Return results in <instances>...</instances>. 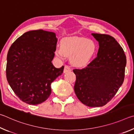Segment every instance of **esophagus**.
Returning a JSON list of instances; mask_svg holds the SVG:
<instances>
[{"instance_id":"obj_1","label":"esophagus","mask_w":134,"mask_h":134,"mask_svg":"<svg viewBox=\"0 0 134 134\" xmlns=\"http://www.w3.org/2000/svg\"><path fill=\"white\" fill-rule=\"evenodd\" d=\"M71 68L68 66H65L63 69V73H67V72L71 71Z\"/></svg>"}]
</instances>
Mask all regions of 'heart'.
<instances>
[{
  "instance_id": "obj_1",
  "label": "heart",
  "mask_w": 134,
  "mask_h": 134,
  "mask_svg": "<svg viewBox=\"0 0 134 134\" xmlns=\"http://www.w3.org/2000/svg\"><path fill=\"white\" fill-rule=\"evenodd\" d=\"M97 45L94 42L85 37L74 36L62 39L60 47L56 48L57 57L63 59L69 57L71 64L76 67H84L87 65L95 55Z\"/></svg>"
}]
</instances>
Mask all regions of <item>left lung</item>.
I'll return each mask as SVG.
<instances>
[{
  "label": "left lung",
  "instance_id": "8db88e82",
  "mask_svg": "<svg viewBox=\"0 0 134 134\" xmlns=\"http://www.w3.org/2000/svg\"><path fill=\"white\" fill-rule=\"evenodd\" d=\"M99 43L97 57L87 67L74 69V91L88 107H99L112 99L123 83L126 64L123 49L115 39L105 34H92Z\"/></svg>",
  "mask_w": 134,
  "mask_h": 134
}]
</instances>
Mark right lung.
Here are the masks:
<instances>
[{
	"instance_id": "add662e5",
	"label": "right lung",
	"mask_w": 134,
	"mask_h": 134,
	"mask_svg": "<svg viewBox=\"0 0 134 134\" xmlns=\"http://www.w3.org/2000/svg\"><path fill=\"white\" fill-rule=\"evenodd\" d=\"M57 41L55 33L32 30L23 34L9 48L7 80L23 102L37 105L50 96L52 82L64 68H56L52 63Z\"/></svg>"
}]
</instances>
